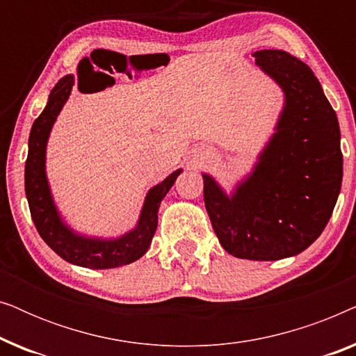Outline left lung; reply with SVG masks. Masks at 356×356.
<instances>
[{"mask_svg":"<svg viewBox=\"0 0 356 356\" xmlns=\"http://www.w3.org/2000/svg\"><path fill=\"white\" fill-rule=\"evenodd\" d=\"M285 94L275 133L230 196L202 173L204 202L228 254L277 261L300 254L327 225L342 186L337 115L318 77L284 50L252 53Z\"/></svg>","mask_w":356,"mask_h":356,"instance_id":"obj_1","label":"left lung"}]
</instances>
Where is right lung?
Here are the masks:
<instances>
[{"instance_id": "right-lung-1", "label": "right lung", "mask_w": 356, "mask_h": 356, "mask_svg": "<svg viewBox=\"0 0 356 356\" xmlns=\"http://www.w3.org/2000/svg\"><path fill=\"white\" fill-rule=\"evenodd\" d=\"M72 86H74L72 74L58 81L50 92L47 106L32 124L26 160V196L29 209L38 235L63 259L89 269H113L138 261L149 250L154 233L157 230L160 202L167 196L183 170H177L150 189L145 196L138 225L120 238L104 240V238L84 236L67 227L53 201L45 172V157L48 136L63 105L71 95Z\"/></svg>"}]
</instances>
